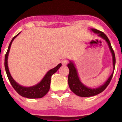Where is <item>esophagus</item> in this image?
Returning a JSON list of instances; mask_svg holds the SVG:
<instances>
[{
  "mask_svg": "<svg viewBox=\"0 0 122 122\" xmlns=\"http://www.w3.org/2000/svg\"><path fill=\"white\" fill-rule=\"evenodd\" d=\"M68 63V60H63L62 61V64L63 65H66Z\"/></svg>",
  "mask_w": 122,
  "mask_h": 122,
  "instance_id": "obj_1",
  "label": "esophagus"
}]
</instances>
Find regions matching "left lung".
Returning <instances> with one entry per match:
<instances>
[{
	"instance_id": "8db88e82",
	"label": "left lung",
	"mask_w": 122,
	"mask_h": 122,
	"mask_svg": "<svg viewBox=\"0 0 122 122\" xmlns=\"http://www.w3.org/2000/svg\"><path fill=\"white\" fill-rule=\"evenodd\" d=\"M91 30L94 32L95 33L97 34L98 36H100L101 38L104 39L107 43L109 48L110 51L112 54V64H113V71L111 75L109 76L107 80L103 84L102 86H100L97 88H90L85 86L81 81L79 77L78 76V72L76 66L74 65V62L70 60V63L68 64V68L70 70L69 72L68 77V85L70 89L74 94L79 97H93V96L97 95L99 93H101L102 92L104 91V89L107 87L109 84L110 83L112 79L113 76V73L114 71L115 65H116V57L114 54V50L112 48L109 40L106 35L103 32L100 30H98L95 29H91Z\"/></svg>"
}]
</instances>
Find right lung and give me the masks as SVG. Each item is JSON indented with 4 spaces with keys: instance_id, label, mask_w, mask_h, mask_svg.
Segmentation results:
<instances>
[{
    "instance_id": "obj_1",
    "label": "right lung",
    "mask_w": 122,
    "mask_h": 122,
    "mask_svg": "<svg viewBox=\"0 0 122 122\" xmlns=\"http://www.w3.org/2000/svg\"><path fill=\"white\" fill-rule=\"evenodd\" d=\"M21 32H19L18 35L13 38V39L11 41L8 46V50L6 52V54L5 56V68L6 71V75L8 76V78L10 81V82L11 83V86L14 88L16 91L19 93V95L23 97L27 98H40L43 97L44 96L49 92L50 89V84H51V78L52 75L54 74L60 68V67L62 66L61 63H59L57 66L54 68L51 69L49 71L47 72L44 77L42 79V80L38 83L35 86H31V87H24V86H21L17 82L14 80L12 76H11V74L10 73L9 69L8 66V54H9L10 49L11 48V45L12 44L13 41L15 40V38L19 35Z\"/></svg>"
}]
</instances>
